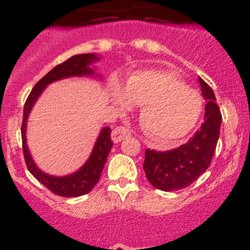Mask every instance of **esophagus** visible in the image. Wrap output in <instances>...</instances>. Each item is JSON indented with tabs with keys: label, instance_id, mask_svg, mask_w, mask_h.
Here are the masks:
<instances>
[{
	"label": "esophagus",
	"instance_id": "esophagus-1",
	"mask_svg": "<svg viewBox=\"0 0 250 250\" xmlns=\"http://www.w3.org/2000/svg\"><path fill=\"white\" fill-rule=\"evenodd\" d=\"M128 137H130V130L127 127H116L115 129L111 133V138H112L113 143H120V141L127 139Z\"/></svg>",
	"mask_w": 250,
	"mask_h": 250
}]
</instances>
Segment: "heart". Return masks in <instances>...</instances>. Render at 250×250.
Segmentation results:
<instances>
[{
  "instance_id": "obj_1",
  "label": "heart",
  "mask_w": 250,
  "mask_h": 250,
  "mask_svg": "<svg viewBox=\"0 0 250 250\" xmlns=\"http://www.w3.org/2000/svg\"><path fill=\"white\" fill-rule=\"evenodd\" d=\"M112 99L122 110L132 104L141 106V128L157 143L185 137L203 111V99L197 90L185 85L173 72L161 69H144L130 75L123 89H113Z\"/></svg>"
}]
</instances>
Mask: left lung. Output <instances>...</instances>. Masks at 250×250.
Returning <instances> with one entry per match:
<instances>
[{"label":"left lung","instance_id":"left-lung-1","mask_svg":"<svg viewBox=\"0 0 250 250\" xmlns=\"http://www.w3.org/2000/svg\"><path fill=\"white\" fill-rule=\"evenodd\" d=\"M204 100V121L200 129L184 145L169 151L146 148L144 170L152 186L162 191H176L192 184L208 169L220 134L221 113L213 89L198 77Z\"/></svg>","mask_w":250,"mask_h":250}]
</instances>
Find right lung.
I'll return each instance as SVG.
<instances>
[{"label":"right lung","mask_w":250,"mask_h":250,"mask_svg":"<svg viewBox=\"0 0 250 250\" xmlns=\"http://www.w3.org/2000/svg\"><path fill=\"white\" fill-rule=\"evenodd\" d=\"M100 57H98L94 53H88V54H77L69 58L66 62L57 65L53 67L44 77H42L39 82L32 88L31 93L27 97L26 103L24 106V115H22V125H21V139H22V152H24L25 163H26L27 169L30 173L42 184L48 190L53 193L62 197H78V196L85 195L89 192L97 183L99 181L102 175L103 168H104L106 158L112 147L113 143L111 140V129L110 127H104L100 130L98 139L95 141L94 147L87 162L76 170L75 173L69 174L64 176H55L50 174L44 173L36 166L35 161L32 160V156L30 153L29 147L26 143V125L27 118L32 107L36 104L39 98L46 89L47 85L57 81L64 80L69 77H95L102 78V76L95 74V70L92 65L94 62H99Z\"/></svg>","instance_id":"obj_1"}]
</instances>
